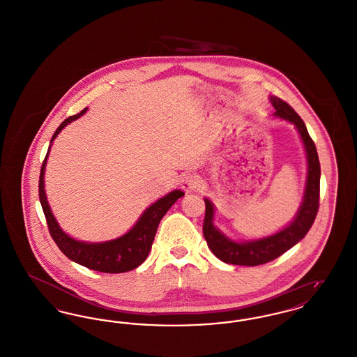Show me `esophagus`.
<instances>
[{
  "label": "esophagus",
  "mask_w": 357,
  "mask_h": 357,
  "mask_svg": "<svg viewBox=\"0 0 357 357\" xmlns=\"http://www.w3.org/2000/svg\"><path fill=\"white\" fill-rule=\"evenodd\" d=\"M181 185H182V188L185 191L191 192V191H195L198 187L201 186V181H199V176L195 175V174H185L182 181H181Z\"/></svg>",
  "instance_id": "esophagus-1"
}]
</instances>
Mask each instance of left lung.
I'll return each mask as SVG.
<instances>
[{"label":"left lung","instance_id":"obj_1","mask_svg":"<svg viewBox=\"0 0 357 357\" xmlns=\"http://www.w3.org/2000/svg\"><path fill=\"white\" fill-rule=\"evenodd\" d=\"M269 100L274 107L273 116L288 120L293 123L301 136L306 153L305 192L304 199L300 206L296 217L282 230L274 233L268 237L259 238L255 241L237 242L226 237L221 230L214 225V204L210 199L204 198L206 213H204V236L207 246L213 255L226 264L242 265V266H257L266 262H271L277 257L288 252L297 242L305 237L306 233L312 227L319 211L320 201V160L314 142L307 134L305 123L297 115V112L289 105L288 102L281 100L277 96H271Z\"/></svg>","mask_w":357,"mask_h":357}]
</instances>
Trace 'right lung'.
Wrapping results in <instances>:
<instances>
[{
  "label": "right lung",
  "instance_id": "1",
  "mask_svg": "<svg viewBox=\"0 0 357 357\" xmlns=\"http://www.w3.org/2000/svg\"><path fill=\"white\" fill-rule=\"evenodd\" d=\"M86 109L88 108H84L80 114L69 116L68 119L64 120L59 126V128L52 136L51 146L52 142L60 134V131L70 121L80 118L86 112ZM51 146L40 171L38 195L43 206V211L47 218L50 233L56 245L59 246V249L73 262L96 272H130L137 268L139 265H142L151 250L159 222L169 211L171 206L175 204L181 197L185 195V192L181 190H174L163 198L158 199L155 204L146 208V211L140 215L134 227L121 237L115 238L112 241H105V242H96V243L77 241L75 238L69 237L67 233L61 230L56 218L53 217L51 207L47 201L45 190H44V175H45V166H47L48 155L51 151Z\"/></svg>",
  "mask_w": 357,
  "mask_h": 357
}]
</instances>
